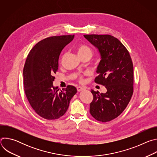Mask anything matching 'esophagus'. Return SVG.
Returning a JSON list of instances; mask_svg holds the SVG:
<instances>
[{"mask_svg": "<svg viewBox=\"0 0 157 157\" xmlns=\"http://www.w3.org/2000/svg\"><path fill=\"white\" fill-rule=\"evenodd\" d=\"M84 89H85V88L83 87H81V86H78V87H77V91H78V92L84 90Z\"/></svg>", "mask_w": 157, "mask_h": 157, "instance_id": "1", "label": "esophagus"}]
</instances>
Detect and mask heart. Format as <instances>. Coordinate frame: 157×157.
Instances as JSON below:
<instances>
[{"label": "heart", "mask_w": 157, "mask_h": 157, "mask_svg": "<svg viewBox=\"0 0 157 157\" xmlns=\"http://www.w3.org/2000/svg\"><path fill=\"white\" fill-rule=\"evenodd\" d=\"M77 52L79 57L82 56H89L91 57L92 55V50L91 49L87 47L86 44H80L77 47ZM78 79L79 81H82V77L81 75H79L78 76Z\"/></svg>", "instance_id": "obj_1"}]
</instances>
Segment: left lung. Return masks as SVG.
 Instances as JSON below:
<instances>
[{
    "label": "left lung",
    "mask_w": 157,
    "mask_h": 157,
    "mask_svg": "<svg viewBox=\"0 0 157 157\" xmlns=\"http://www.w3.org/2000/svg\"><path fill=\"white\" fill-rule=\"evenodd\" d=\"M97 48L101 59L94 81L105 86V93L91 89L93 95L90 114L97 121L106 122L117 117L127 106L133 92V66L124 44L110 35H84Z\"/></svg>",
    "instance_id": "obj_1"
}]
</instances>
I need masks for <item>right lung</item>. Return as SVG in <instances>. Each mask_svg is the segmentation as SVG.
<instances>
[{
  "label": "right lung",
  "instance_id": "add662e5",
  "mask_svg": "<svg viewBox=\"0 0 157 157\" xmlns=\"http://www.w3.org/2000/svg\"><path fill=\"white\" fill-rule=\"evenodd\" d=\"M75 35L53 36L44 38L29 52L23 71L26 97L33 109L40 117L55 120L68 110L71 98L77 93L71 85L59 90L54 87L53 75L58 70V59L62 50Z\"/></svg>",
  "mask_w": 157,
  "mask_h": 157
}]
</instances>
